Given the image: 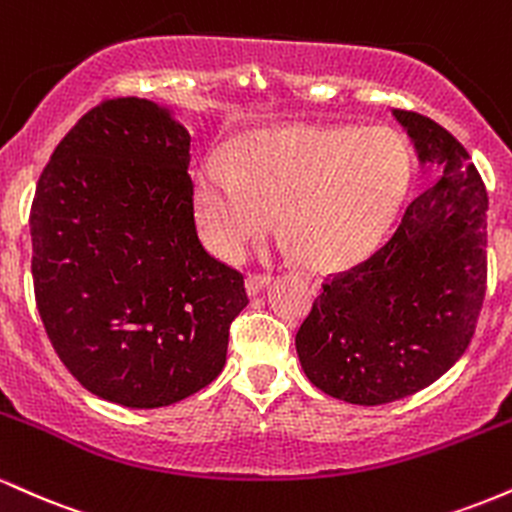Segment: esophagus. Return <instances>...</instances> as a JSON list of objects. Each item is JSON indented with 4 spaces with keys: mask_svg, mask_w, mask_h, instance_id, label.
<instances>
[{
    "mask_svg": "<svg viewBox=\"0 0 512 512\" xmlns=\"http://www.w3.org/2000/svg\"><path fill=\"white\" fill-rule=\"evenodd\" d=\"M269 281H272V276H269V274L250 272L248 276H245V291H248L250 296H257V293H260L264 286L269 284Z\"/></svg>",
    "mask_w": 512,
    "mask_h": 512,
    "instance_id": "esophagus-1",
    "label": "esophagus"
}]
</instances>
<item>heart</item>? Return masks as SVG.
Masks as SVG:
<instances>
[{"label":"heart","mask_w":512,"mask_h":512,"mask_svg":"<svg viewBox=\"0 0 512 512\" xmlns=\"http://www.w3.org/2000/svg\"><path fill=\"white\" fill-rule=\"evenodd\" d=\"M407 180L409 149L392 129H284L252 142L231 168H202L197 216L226 260H240L279 216L298 255L327 267L383 233Z\"/></svg>","instance_id":"b5f03b06"}]
</instances>
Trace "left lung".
Here are the masks:
<instances>
[{"label": "left lung", "mask_w": 512, "mask_h": 512, "mask_svg": "<svg viewBox=\"0 0 512 512\" xmlns=\"http://www.w3.org/2000/svg\"><path fill=\"white\" fill-rule=\"evenodd\" d=\"M395 117L443 178L409 202L366 260L325 276L296 332L310 383L363 407L436 383L467 351L486 296L489 195L479 170L431 117Z\"/></svg>", "instance_id": "obj_1"}]
</instances>
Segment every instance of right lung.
Segmentation results:
<instances>
[{
    "mask_svg": "<svg viewBox=\"0 0 512 512\" xmlns=\"http://www.w3.org/2000/svg\"><path fill=\"white\" fill-rule=\"evenodd\" d=\"M190 132L137 96L93 105L31 204L33 291L64 368L96 397L168 407L226 363L243 274L195 226Z\"/></svg>",
    "mask_w": 512,
    "mask_h": 512,
    "instance_id": "add662e5",
    "label": "right lung"
}]
</instances>
